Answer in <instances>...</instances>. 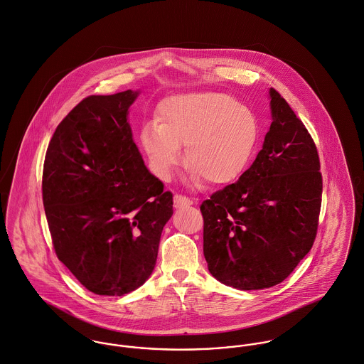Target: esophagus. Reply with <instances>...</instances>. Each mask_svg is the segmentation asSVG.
<instances>
[{
  "label": "esophagus",
  "mask_w": 364,
  "mask_h": 364,
  "mask_svg": "<svg viewBox=\"0 0 364 364\" xmlns=\"http://www.w3.org/2000/svg\"><path fill=\"white\" fill-rule=\"evenodd\" d=\"M190 205H193V200H190L188 197H184L180 194L174 196V207L176 208H184V207H190Z\"/></svg>",
  "instance_id": "esophagus-1"
}]
</instances>
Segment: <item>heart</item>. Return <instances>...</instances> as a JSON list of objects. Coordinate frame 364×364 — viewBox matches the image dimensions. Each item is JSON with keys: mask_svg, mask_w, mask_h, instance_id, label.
Returning a JSON list of instances; mask_svg holds the SVG:
<instances>
[{"mask_svg": "<svg viewBox=\"0 0 364 364\" xmlns=\"http://www.w3.org/2000/svg\"><path fill=\"white\" fill-rule=\"evenodd\" d=\"M157 121L144 125L139 145L151 173L163 181L170 180L186 145L193 181L232 183L247 167L260 135L255 112L220 91L168 95L159 104Z\"/></svg>", "mask_w": 364, "mask_h": 364, "instance_id": "obj_1", "label": "heart"}]
</instances>
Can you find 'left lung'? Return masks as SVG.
I'll return each instance as SVG.
<instances>
[{
	"label": "left lung",
	"instance_id": "obj_1",
	"mask_svg": "<svg viewBox=\"0 0 364 364\" xmlns=\"http://www.w3.org/2000/svg\"><path fill=\"white\" fill-rule=\"evenodd\" d=\"M273 122L253 164L205 200L204 256L210 273L237 290L286 280L311 250L321 211L316 146L287 101L269 90Z\"/></svg>",
	"mask_w": 364,
	"mask_h": 364
}]
</instances>
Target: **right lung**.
Returning <instances> with one entry per match:
<instances>
[{"instance_id": "1", "label": "right lung", "mask_w": 364, "mask_h": 364, "mask_svg": "<svg viewBox=\"0 0 364 364\" xmlns=\"http://www.w3.org/2000/svg\"><path fill=\"white\" fill-rule=\"evenodd\" d=\"M139 91L90 95L56 128L42 196L59 260L91 292L121 296L150 277L173 194L145 166L128 122Z\"/></svg>"}]
</instances>
